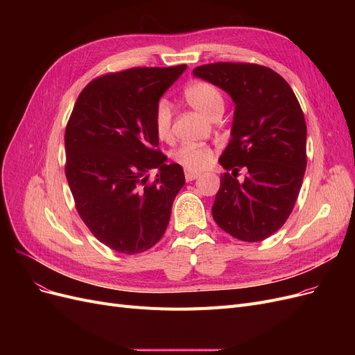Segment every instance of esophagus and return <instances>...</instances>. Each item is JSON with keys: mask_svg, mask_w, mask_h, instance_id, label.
Listing matches in <instances>:
<instances>
[{"mask_svg": "<svg viewBox=\"0 0 355 355\" xmlns=\"http://www.w3.org/2000/svg\"><path fill=\"white\" fill-rule=\"evenodd\" d=\"M197 178H200L198 171H189V170L185 171V179H187V182H192V180H196Z\"/></svg>", "mask_w": 355, "mask_h": 355, "instance_id": "obj_1", "label": "esophagus"}]
</instances>
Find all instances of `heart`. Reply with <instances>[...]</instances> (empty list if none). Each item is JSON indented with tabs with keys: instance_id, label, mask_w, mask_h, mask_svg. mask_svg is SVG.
Returning <instances> with one entry per match:
<instances>
[{
	"instance_id": "heart-1",
	"label": "heart",
	"mask_w": 355,
	"mask_h": 355,
	"mask_svg": "<svg viewBox=\"0 0 355 355\" xmlns=\"http://www.w3.org/2000/svg\"><path fill=\"white\" fill-rule=\"evenodd\" d=\"M187 102L202 115L211 118L220 114L225 106L222 92L216 85L209 81H194L184 90ZM154 132L159 141H170L171 139V111L167 101L161 99L154 111L153 116ZM214 158V151L209 145L200 144H184L171 153V159L189 171H200L207 168Z\"/></svg>"
}]
</instances>
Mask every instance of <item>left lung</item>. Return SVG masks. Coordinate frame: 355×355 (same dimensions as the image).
<instances>
[{
  "label": "left lung",
  "mask_w": 355,
  "mask_h": 355,
  "mask_svg": "<svg viewBox=\"0 0 355 355\" xmlns=\"http://www.w3.org/2000/svg\"><path fill=\"white\" fill-rule=\"evenodd\" d=\"M192 72L235 102L232 137L219 158L227 173L220 176L213 219L234 239L262 241L283 227L302 187L306 168L304 112L292 87L271 68L216 62ZM240 168L248 170L241 184L236 180Z\"/></svg>",
  "instance_id": "1"
}]
</instances>
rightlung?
I'll list each match as a JSON object with an SVG mask.
<instances>
[{
    "label": "right lung",
    "mask_w": 355,
    "mask_h": 355,
    "mask_svg": "<svg viewBox=\"0 0 355 355\" xmlns=\"http://www.w3.org/2000/svg\"><path fill=\"white\" fill-rule=\"evenodd\" d=\"M187 69L130 68L90 81L65 130V175L80 218L110 249L136 254L166 232L184 168L166 164L153 116L164 92ZM158 168L154 181L147 171Z\"/></svg>",
    "instance_id": "add662e5"
}]
</instances>
